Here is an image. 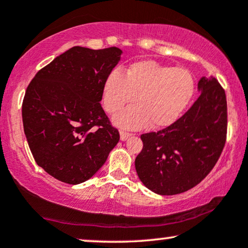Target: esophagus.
I'll return each mask as SVG.
<instances>
[{
  "label": "esophagus",
  "mask_w": 248,
  "mask_h": 248,
  "mask_svg": "<svg viewBox=\"0 0 248 248\" xmlns=\"http://www.w3.org/2000/svg\"><path fill=\"white\" fill-rule=\"evenodd\" d=\"M120 135H121V140L122 141H125V140H127V139L130 138V137H132V133H127V132L121 131L120 132Z\"/></svg>",
  "instance_id": "34e87169"
}]
</instances>
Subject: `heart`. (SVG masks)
Instances as JSON below:
<instances>
[{"instance_id":"heart-1","label":"heart","mask_w":248,"mask_h":248,"mask_svg":"<svg viewBox=\"0 0 248 248\" xmlns=\"http://www.w3.org/2000/svg\"><path fill=\"white\" fill-rule=\"evenodd\" d=\"M194 91L195 80L188 70L141 61L132 64L126 74L118 70L108 74L103 103L105 109L114 114L137 99L138 106L117 114L115 123L126 128H142L150 123L165 128L179 120Z\"/></svg>"}]
</instances>
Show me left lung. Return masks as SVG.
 <instances>
[{
  "label": "left lung",
  "mask_w": 248,
  "mask_h": 248,
  "mask_svg": "<svg viewBox=\"0 0 248 248\" xmlns=\"http://www.w3.org/2000/svg\"><path fill=\"white\" fill-rule=\"evenodd\" d=\"M192 107L170 126L141 135L135 169L145 187L160 195L186 192L212 170L227 139L226 93L215 78H201Z\"/></svg>",
  "instance_id": "8db88e82"
}]
</instances>
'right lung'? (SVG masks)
Returning <instances> with one entry per match:
<instances>
[{
	"instance_id": "add662e5",
	"label": "right lung",
	"mask_w": 248,
	"mask_h": 248,
	"mask_svg": "<svg viewBox=\"0 0 248 248\" xmlns=\"http://www.w3.org/2000/svg\"><path fill=\"white\" fill-rule=\"evenodd\" d=\"M117 47L74 46L43 67L26 90L23 130L37 165L67 184L93 177L120 141L100 105Z\"/></svg>"
}]
</instances>
